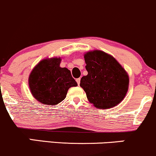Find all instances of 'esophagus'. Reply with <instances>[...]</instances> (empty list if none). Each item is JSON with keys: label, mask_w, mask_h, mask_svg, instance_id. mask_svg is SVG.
Instances as JSON below:
<instances>
[{"label": "esophagus", "mask_w": 156, "mask_h": 156, "mask_svg": "<svg viewBox=\"0 0 156 156\" xmlns=\"http://www.w3.org/2000/svg\"><path fill=\"white\" fill-rule=\"evenodd\" d=\"M76 81H77V83H78V84L79 85V84H80V81H81V78H77V79H76Z\"/></svg>", "instance_id": "obj_1"}]
</instances>
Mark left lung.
I'll return each instance as SVG.
<instances>
[{
	"mask_svg": "<svg viewBox=\"0 0 156 156\" xmlns=\"http://www.w3.org/2000/svg\"><path fill=\"white\" fill-rule=\"evenodd\" d=\"M88 74L81 79L80 86L87 98L98 109H107L119 104L125 97L129 77L125 69L112 56L100 50L84 55Z\"/></svg>",
	"mask_w": 156,
	"mask_h": 156,
	"instance_id": "8db88e82",
	"label": "left lung"
}]
</instances>
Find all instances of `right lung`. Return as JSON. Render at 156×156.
I'll list each match as a JSON object with an SVG mask.
<instances>
[{
    "label": "right lung",
    "mask_w": 156,
    "mask_h": 156,
    "mask_svg": "<svg viewBox=\"0 0 156 156\" xmlns=\"http://www.w3.org/2000/svg\"><path fill=\"white\" fill-rule=\"evenodd\" d=\"M61 59H44L34 68L29 78L31 92L41 103L56 105L64 100L68 90L77 82L67 68L60 66Z\"/></svg>",
    "instance_id": "add662e5"
}]
</instances>
